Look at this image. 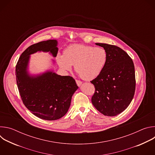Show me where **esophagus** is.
Listing matches in <instances>:
<instances>
[{"label": "esophagus", "mask_w": 155, "mask_h": 155, "mask_svg": "<svg viewBox=\"0 0 155 155\" xmlns=\"http://www.w3.org/2000/svg\"><path fill=\"white\" fill-rule=\"evenodd\" d=\"M76 83H77V84L78 86H80L82 84V82L81 81H79V80H76Z\"/></svg>", "instance_id": "34e87169"}]
</instances>
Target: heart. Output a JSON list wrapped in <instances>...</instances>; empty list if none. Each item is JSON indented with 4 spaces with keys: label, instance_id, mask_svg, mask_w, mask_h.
Wrapping results in <instances>:
<instances>
[{
    "label": "heart",
    "instance_id": "1",
    "mask_svg": "<svg viewBox=\"0 0 155 155\" xmlns=\"http://www.w3.org/2000/svg\"><path fill=\"white\" fill-rule=\"evenodd\" d=\"M108 59L107 51L102 47L74 44L66 48L64 55L58 54L56 61L64 71H71L72 65L76 72L85 80H92L103 71Z\"/></svg>",
    "mask_w": 155,
    "mask_h": 155
}]
</instances>
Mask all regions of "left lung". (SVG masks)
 Here are the masks:
<instances>
[{
    "mask_svg": "<svg viewBox=\"0 0 155 155\" xmlns=\"http://www.w3.org/2000/svg\"><path fill=\"white\" fill-rule=\"evenodd\" d=\"M107 52L108 59L101 74L91 81L95 93L91 102L105 116L118 115L129 106L136 89L133 61L121 48L107 43H95Z\"/></svg>",
    "mask_w": 155,
    "mask_h": 155,
    "instance_id": "left-lung-1",
    "label": "left lung"
}]
</instances>
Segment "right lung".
<instances>
[{"instance_id": "1", "label": "right lung", "mask_w": 155, "mask_h": 155, "mask_svg": "<svg viewBox=\"0 0 155 155\" xmlns=\"http://www.w3.org/2000/svg\"><path fill=\"white\" fill-rule=\"evenodd\" d=\"M58 45L57 40H48L31 45L21 54L16 66V83L23 104L34 115L49 121L67 114L78 87L72 77L59 75L52 69L31 74L29 62L31 55L37 52L48 53L56 58ZM51 61L54 64V60Z\"/></svg>"}]
</instances>
